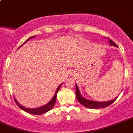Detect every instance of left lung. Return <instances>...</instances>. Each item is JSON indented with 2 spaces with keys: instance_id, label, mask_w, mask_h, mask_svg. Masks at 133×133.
Listing matches in <instances>:
<instances>
[{
  "instance_id": "obj_1",
  "label": "left lung",
  "mask_w": 133,
  "mask_h": 133,
  "mask_svg": "<svg viewBox=\"0 0 133 133\" xmlns=\"http://www.w3.org/2000/svg\"><path fill=\"white\" fill-rule=\"evenodd\" d=\"M110 39V45L112 46H116L117 45L114 42L112 39ZM76 96L77 98V100L80 102L81 104H82L83 105L85 106V107L88 108H91V109H97V108H105L108 106V105H111V104L116 101V99H117V97L115 99H112L111 101H108V102H95V101L89 100V99H87L85 98H84L81 95L80 92H79V89L78 88V86L76 85Z\"/></svg>"
}]
</instances>
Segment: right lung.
Listing matches in <instances>:
<instances>
[{
    "instance_id": "1",
    "label": "right lung",
    "mask_w": 133,
    "mask_h": 133,
    "mask_svg": "<svg viewBox=\"0 0 133 133\" xmlns=\"http://www.w3.org/2000/svg\"><path fill=\"white\" fill-rule=\"evenodd\" d=\"M35 37V36H32V37H29V39H27V40H26L25 42L23 43V44H25V43L26 42H28L29 39H31V38H32V37ZM22 45H21V46H19V48L21 47ZM61 85H62V84H61V85H59V87L57 88V89H56V91L55 94H54V96H53L52 99H51L50 102L49 103H48V104H46L45 105H43V106H42V107L37 108H25V107H23V106H22L21 105H20V104H19V103L17 102V101L16 100L15 98H14L15 102V103L17 104V105L18 106H19V107L21 109V110L25 111L26 112L29 113V114H35V115H39V114H44V113H46V112H48V111L50 110L51 109L54 107V104H55V102H56V95H57L58 91L59 89H60V88H61Z\"/></svg>"
}]
</instances>
